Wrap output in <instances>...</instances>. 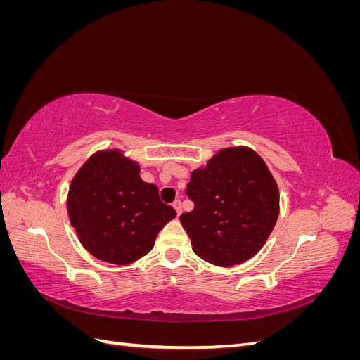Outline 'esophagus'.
Here are the masks:
<instances>
[{
  "mask_svg": "<svg viewBox=\"0 0 360 360\" xmlns=\"http://www.w3.org/2000/svg\"><path fill=\"white\" fill-rule=\"evenodd\" d=\"M172 207H174V209H176L177 214H181V201H180V200L174 201V202H172Z\"/></svg>",
  "mask_w": 360,
  "mask_h": 360,
  "instance_id": "34e87169",
  "label": "esophagus"
}]
</instances>
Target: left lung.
<instances>
[{"instance_id": "left-lung-1", "label": "left lung", "mask_w": 360, "mask_h": 360, "mask_svg": "<svg viewBox=\"0 0 360 360\" xmlns=\"http://www.w3.org/2000/svg\"><path fill=\"white\" fill-rule=\"evenodd\" d=\"M193 210L180 221L193 252L221 267L263 248L279 214V192L264 160L246 147L225 148L195 169L186 186Z\"/></svg>"}]
</instances>
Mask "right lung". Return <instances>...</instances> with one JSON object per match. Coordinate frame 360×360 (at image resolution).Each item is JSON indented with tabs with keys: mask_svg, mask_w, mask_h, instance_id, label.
<instances>
[{
	"mask_svg": "<svg viewBox=\"0 0 360 360\" xmlns=\"http://www.w3.org/2000/svg\"><path fill=\"white\" fill-rule=\"evenodd\" d=\"M70 222L84 248L106 263L124 266L148 254L159 231L176 217L138 163L117 150L99 151L72 180Z\"/></svg>",
	"mask_w": 360,
	"mask_h": 360,
	"instance_id": "add662e5",
	"label": "right lung"
}]
</instances>
